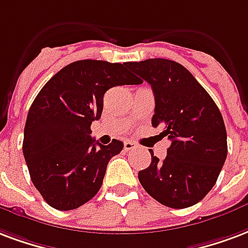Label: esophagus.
Wrapping results in <instances>:
<instances>
[{"label":"esophagus","instance_id":"esophagus-1","mask_svg":"<svg viewBox=\"0 0 248 248\" xmlns=\"http://www.w3.org/2000/svg\"><path fill=\"white\" fill-rule=\"evenodd\" d=\"M124 146V150H126V151H130V150L137 148V144H135L134 142H131V140H126Z\"/></svg>","mask_w":248,"mask_h":248}]
</instances>
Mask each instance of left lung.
<instances>
[{
	"label": "left lung",
	"mask_w": 248,
	"mask_h": 248,
	"mask_svg": "<svg viewBox=\"0 0 248 248\" xmlns=\"http://www.w3.org/2000/svg\"><path fill=\"white\" fill-rule=\"evenodd\" d=\"M126 65L151 85L155 114L170 140L163 161L151 152V164L138 179L152 199L168 208H189L210 192L227 156V134L218 106L193 75L168 59H147Z\"/></svg>",
	"instance_id": "left-lung-1"
}]
</instances>
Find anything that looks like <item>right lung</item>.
<instances>
[{
	"mask_svg": "<svg viewBox=\"0 0 248 248\" xmlns=\"http://www.w3.org/2000/svg\"><path fill=\"white\" fill-rule=\"evenodd\" d=\"M140 82L126 63L89 59L68 64L40 89L27 114L22 150L31 181L49 206L72 210L96 196L124 143L100 144L91 124L101 118L106 91Z\"/></svg>",
	"mask_w": 248,
	"mask_h": 248,
	"instance_id": "1",
	"label": "right lung"
}]
</instances>
